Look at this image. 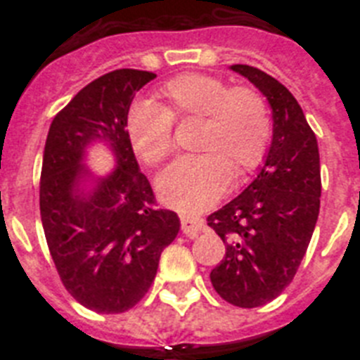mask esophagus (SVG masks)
I'll list each match as a JSON object with an SVG mask.
<instances>
[{"mask_svg":"<svg viewBox=\"0 0 360 360\" xmlns=\"http://www.w3.org/2000/svg\"><path fill=\"white\" fill-rule=\"evenodd\" d=\"M203 228H205V222L202 219H196V217H181V230H183V233L186 237L194 239L200 231H203Z\"/></svg>","mask_w":360,"mask_h":360,"instance_id":"obj_1","label":"esophagus"}]
</instances>
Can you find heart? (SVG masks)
Wrapping results in <instances>:
<instances>
[{"instance_id": "b5f03b06", "label": "heart", "mask_w": 360, "mask_h": 360, "mask_svg": "<svg viewBox=\"0 0 360 360\" xmlns=\"http://www.w3.org/2000/svg\"><path fill=\"white\" fill-rule=\"evenodd\" d=\"M158 106L138 101L127 114V136L147 164L174 151V120L202 117L198 155L179 158L158 177V196L181 213L211 207L230 186L231 172L243 175L262 162L271 141V117L252 89L233 87L207 75H181L160 89Z\"/></svg>"}]
</instances>
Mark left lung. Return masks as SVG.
<instances>
[{
    "mask_svg": "<svg viewBox=\"0 0 360 360\" xmlns=\"http://www.w3.org/2000/svg\"><path fill=\"white\" fill-rule=\"evenodd\" d=\"M267 98L273 136L250 185L207 224L226 245L211 284L233 307L267 304L295 276L319 214L321 169L316 134L290 89L267 72L231 65Z\"/></svg>",
    "mask_w": 360,
    "mask_h": 360,
    "instance_id": "8db88e82",
    "label": "left lung"
}]
</instances>
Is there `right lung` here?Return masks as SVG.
<instances>
[{"label": "right lung", "instance_id": "1", "mask_svg": "<svg viewBox=\"0 0 360 360\" xmlns=\"http://www.w3.org/2000/svg\"><path fill=\"white\" fill-rule=\"evenodd\" d=\"M155 78L134 69L101 76L76 93L48 130L42 228L59 278L93 312H127L140 302L160 254L179 233L174 211L151 207V185L124 129L132 98ZM95 145L115 158V168L104 174L86 166Z\"/></svg>", "mask_w": 360, "mask_h": 360}]
</instances>
